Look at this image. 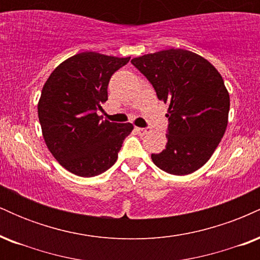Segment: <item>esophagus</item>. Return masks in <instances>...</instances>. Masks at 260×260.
<instances>
[{"instance_id":"esophagus-1","label":"esophagus","mask_w":260,"mask_h":260,"mask_svg":"<svg viewBox=\"0 0 260 260\" xmlns=\"http://www.w3.org/2000/svg\"><path fill=\"white\" fill-rule=\"evenodd\" d=\"M136 132L139 134V136H144L149 132V128H142V127H136Z\"/></svg>"}]
</instances>
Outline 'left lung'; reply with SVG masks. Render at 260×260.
<instances>
[{"label":"left lung","instance_id":"1","mask_svg":"<svg viewBox=\"0 0 260 260\" xmlns=\"http://www.w3.org/2000/svg\"><path fill=\"white\" fill-rule=\"evenodd\" d=\"M157 99L169 104L166 148L151 154L157 168L183 176L210 159L225 134L230 95L221 74L208 59L183 49H170L133 58Z\"/></svg>","mask_w":260,"mask_h":260}]
</instances>
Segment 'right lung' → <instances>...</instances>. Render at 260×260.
<instances>
[{
  "mask_svg": "<svg viewBox=\"0 0 260 260\" xmlns=\"http://www.w3.org/2000/svg\"><path fill=\"white\" fill-rule=\"evenodd\" d=\"M131 57L80 52L50 74L38 104L39 121L50 153L59 165L80 177L109 170L118 157L132 123L101 120L110 78Z\"/></svg>",
  "mask_w": 260,
  "mask_h": 260,
  "instance_id": "add662e5",
  "label": "right lung"
}]
</instances>
